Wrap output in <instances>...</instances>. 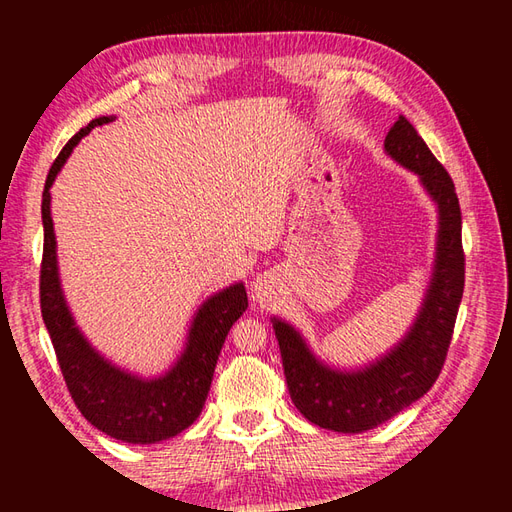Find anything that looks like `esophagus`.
Masks as SVG:
<instances>
[{
    "mask_svg": "<svg viewBox=\"0 0 512 512\" xmlns=\"http://www.w3.org/2000/svg\"><path fill=\"white\" fill-rule=\"evenodd\" d=\"M273 281H270L268 277H257L253 281V288H250V295H253V301L257 303H266L270 299V295H273Z\"/></svg>",
    "mask_w": 512,
    "mask_h": 512,
    "instance_id": "1",
    "label": "esophagus"
}]
</instances>
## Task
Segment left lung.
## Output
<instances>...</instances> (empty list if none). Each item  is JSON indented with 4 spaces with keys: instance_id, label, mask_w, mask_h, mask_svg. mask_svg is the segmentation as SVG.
Masks as SVG:
<instances>
[{
    "instance_id": "8db88e82",
    "label": "left lung",
    "mask_w": 512,
    "mask_h": 512,
    "mask_svg": "<svg viewBox=\"0 0 512 512\" xmlns=\"http://www.w3.org/2000/svg\"><path fill=\"white\" fill-rule=\"evenodd\" d=\"M385 154L416 173L438 211L429 286L405 336L372 363L341 369L321 361L295 325L270 319L292 402L303 418L328 431H369L427 394L447 358L464 292L462 213L451 176L405 116L387 132Z\"/></svg>"
}]
</instances>
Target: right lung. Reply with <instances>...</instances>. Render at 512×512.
Returning <instances> with one entry per match:
<instances>
[{"label":"right lung","instance_id":"1","mask_svg":"<svg viewBox=\"0 0 512 512\" xmlns=\"http://www.w3.org/2000/svg\"><path fill=\"white\" fill-rule=\"evenodd\" d=\"M116 121L99 116L74 134L52 162L41 198L43 262H41V317L57 352L61 372L83 418L110 438L129 444H156L178 436L198 420L209 396L217 356L228 330L248 308L244 281L213 292L193 314L180 356L158 376H140L118 367L88 341L76 325L65 301L57 237L50 213V189L74 147L94 127Z\"/></svg>","mask_w":512,"mask_h":512}]
</instances>
